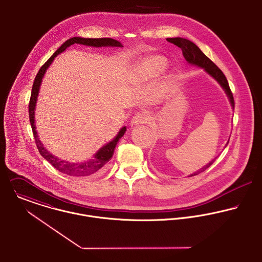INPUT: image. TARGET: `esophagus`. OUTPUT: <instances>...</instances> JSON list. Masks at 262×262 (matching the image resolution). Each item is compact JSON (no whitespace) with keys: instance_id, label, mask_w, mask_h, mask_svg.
Listing matches in <instances>:
<instances>
[{"instance_id":"34e87169","label":"esophagus","mask_w":262,"mask_h":262,"mask_svg":"<svg viewBox=\"0 0 262 262\" xmlns=\"http://www.w3.org/2000/svg\"><path fill=\"white\" fill-rule=\"evenodd\" d=\"M150 117L146 112H138L133 118H132V124L133 125H138V124H143L147 123L149 121Z\"/></svg>"}]
</instances>
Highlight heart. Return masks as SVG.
<instances>
[{"mask_svg": "<svg viewBox=\"0 0 262 262\" xmlns=\"http://www.w3.org/2000/svg\"><path fill=\"white\" fill-rule=\"evenodd\" d=\"M166 65L165 58L161 56L150 57L144 61H142L138 67L136 68V74L141 77L151 76L159 73L164 69Z\"/></svg>", "mask_w": 262, "mask_h": 262, "instance_id": "obj_1", "label": "heart"}]
</instances>
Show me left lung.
<instances>
[{"instance_id":"left-lung-1","label":"left lung","mask_w":262,"mask_h":262,"mask_svg":"<svg viewBox=\"0 0 262 262\" xmlns=\"http://www.w3.org/2000/svg\"><path fill=\"white\" fill-rule=\"evenodd\" d=\"M166 39H167V41H169V42H171V43H173V45H176V46H178L179 48L182 49L185 59L190 64H194V65H197V66H200V67L204 68L206 70V72H208L211 76H213L221 83V85L224 88V90L226 91V93H227V95H228V97L231 101V104H232L233 108H235V101H234L233 93L230 89L228 79H227L226 75L224 74V72L206 55H204L203 52L191 40L183 38V37H169V38H166ZM212 163H213V161L208 163L206 166H204L200 170L196 171L194 174H191L190 177L197 176V174L201 173L206 168H208Z\"/></svg>"}]
</instances>
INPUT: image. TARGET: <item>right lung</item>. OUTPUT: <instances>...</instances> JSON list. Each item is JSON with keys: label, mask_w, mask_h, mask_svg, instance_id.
Instances as JSON below:
<instances>
[{"label": "right lung", "mask_w": 262, "mask_h": 262, "mask_svg": "<svg viewBox=\"0 0 262 262\" xmlns=\"http://www.w3.org/2000/svg\"><path fill=\"white\" fill-rule=\"evenodd\" d=\"M73 43H80V45H85V46H92V47H107V46H111V47H123L118 40L110 38V37H101V38H83V37H71L68 40H66L49 59L48 61L39 68L33 84H32V90H31V95H30V100H29V104H28V113H29V121H30V125L32 128V134L34 137V142L35 145L37 147V150L39 152V154L51 163V165H53L57 170H59L60 172L67 174V176H71V177H89L92 176L94 173H96L97 171H99L100 169H102V167L108 163L111 159V157L113 156L114 153V149L115 146L117 144V142L119 141V139L124 135L126 127H122L120 129V132L118 133V135L116 136V138L111 141L110 143H108L107 145H105L104 147H102L98 153L95 155V158L90 160L89 162H83V163H69L67 161L61 160L59 158H57L56 156L52 155L50 152H48L45 147L42 146V144L39 142L37 135H36V130H35V125H34V108H35V103H36V98H37V94H38V90H39V85L41 82V78L47 70V68L50 66V64L52 63V61L54 60V58L62 53L64 50H66L68 47H70Z\"/></svg>", "instance_id": "right-lung-1"}]
</instances>
